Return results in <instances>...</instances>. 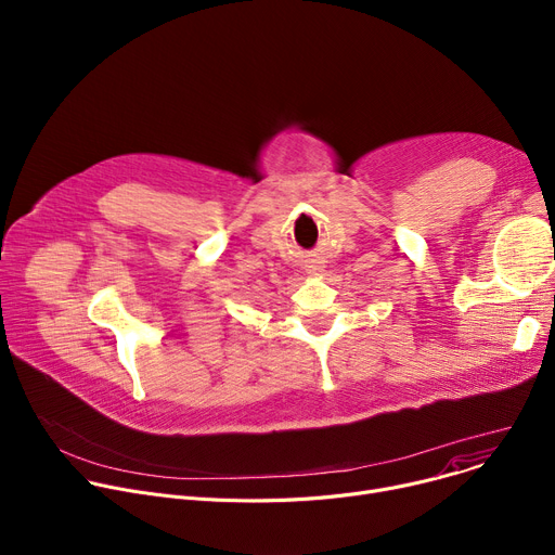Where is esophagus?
<instances>
[{
    "label": "esophagus",
    "instance_id": "1",
    "mask_svg": "<svg viewBox=\"0 0 555 555\" xmlns=\"http://www.w3.org/2000/svg\"><path fill=\"white\" fill-rule=\"evenodd\" d=\"M323 268H325V266H321L319 261H313V259L305 263V272H307L309 276H321V274H323Z\"/></svg>",
    "mask_w": 555,
    "mask_h": 555
}]
</instances>
